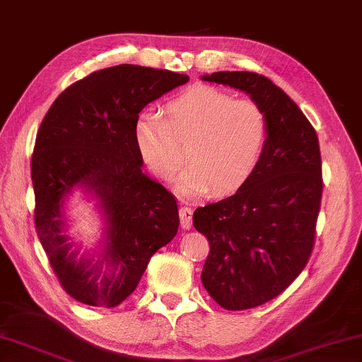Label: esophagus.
<instances>
[{
    "mask_svg": "<svg viewBox=\"0 0 362 362\" xmlns=\"http://www.w3.org/2000/svg\"><path fill=\"white\" fill-rule=\"evenodd\" d=\"M179 216H180V224L183 229H190L192 228V216H193V209L188 206H182L179 209Z\"/></svg>",
    "mask_w": 362,
    "mask_h": 362,
    "instance_id": "1",
    "label": "esophagus"
}]
</instances>
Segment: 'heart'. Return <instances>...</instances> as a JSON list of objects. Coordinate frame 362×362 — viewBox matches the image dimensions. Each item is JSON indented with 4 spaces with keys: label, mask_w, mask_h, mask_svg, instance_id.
<instances>
[{
    "label": "heart",
    "mask_w": 362,
    "mask_h": 362,
    "mask_svg": "<svg viewBox=\"0 0 362 362\" xmlns=\"http://www.w3.org/2000/svg\"><path fill=\"white\" fill-rule=\"evenodd\" d=\"M268 136L267 115L255 100L234 99L211 86H198L165 107V118L143 112L134 141L156 175L172 180L188 144L192 163L182 172L179 192L204 195L213 185L223 193L240 187L260 163Z\"/></svg>",
    "instance_id": "obj_1"
}]
</instances>
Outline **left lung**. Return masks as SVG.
Returning <instances> with one entry per match:
<instances>
[{
  "instance_id": "8db88e82",
  "label": "left lung",
  "mask_w": 362,
  "mask_h": 362,
  "mask_svg": "<svg viewBox=\"0 0 362 362\" xmlns=\"http://www.w3.org/2000/svg\"><path fill=\"white\" fill-rule=\"evenodd\" d=\"M202 79L244 90L267 115V144L253 174L233 197L193 213L209 242L204 289L224 309L245 310L281 294L309 262L323 190L319 138L263 74L219 71Z\"/></svg>"
}]
</instances>
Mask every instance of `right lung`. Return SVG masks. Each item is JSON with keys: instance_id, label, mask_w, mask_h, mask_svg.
<instances>
[{"instance_id": "add662e5", "label": "right lung", "mask_w": 362, "mask_h": 362, "mask_svg": "<svg viewBox=\"0 0 362 362\" xmlns=\"http://www.w3.org/2000/svg\"><path fill=\"white\" fill-rule=\"evenodd\" d=\"M187 74L136 64L90 73L57 97L35 138L30 174L35 229L63 289L83 304L115 307L136 289L151 257L179 229L175 197L143 172L134 123ZM78 186L106 219L100 252L77 255L64 233V199Z\"/></svg>"}]
</instances>
